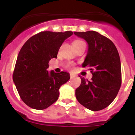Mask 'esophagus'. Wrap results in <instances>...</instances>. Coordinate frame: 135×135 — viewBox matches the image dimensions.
I'll return each instance as SVG.
<instances>
[{"mask_svg":"<svg viewBox=\"0 0 135 135\" xmlns=\"http://www.w3.org/2000/svg\"><path fill=\"white\" fill-rule=\"evenodd\" d=\"M70 78H74L75 77V75H74V74H73V73H70Z\"/></svg>","mask_w":135,"mask_h":135,"instance_id":"obj_1","label":"esophagus"}]
</instances>
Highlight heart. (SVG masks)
Returning <instances> with one entry per match:
<instances>
[{"label": "heart", "mask_w": 135, "mask_h": 135, "mask_svg": "<svg viewBox=\"0 0 135 135\" xmlns=\"http://www.w3.org/2000/svg\"><path fill=\"white\" fill-rule=\"evenodd\" d=\"M73 46H81V45H85V42L82 40H74L73 43ZM74 66V64L73 62H69L67 63V65H66V68H67L68 69H73V67Z\"/></svg>", "instance_id": "heart-1"}]
</instances>
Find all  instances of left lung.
I'll use <instances>...</instances> for the list:
<instances>
[{"label":"left lung","instance_id":"8db88e82","mask_svg":"<svg viewBox=\"0 0 135 135\" xmlns=\"http://www.w3.org/2000/svg\"><path fill=\"white\" fill-rule=\"evenodd\" d=\"M74 33L88 42V54L82 66L89 68L93 75L91 81L79 76L81 81L76 89V97L88 109L103 110L114 100L122 84L118 50L109 38L96 31Z\"/></svg>","mask_w":135,"mask_h":135}]
</instances>
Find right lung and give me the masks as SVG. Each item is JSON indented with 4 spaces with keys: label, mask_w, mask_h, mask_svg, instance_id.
Wrapping results in <instances>:
<instances>
[{
    "label": "right lung",
    "mask_w": 135,
    "mask_h": 135,
    "mask_svg": "<svg viewBox=\"0 0 135 135\" xmlns=\"http://www.w3.org/2000/svg\"><path fill=\"white\" fill-rule=\"evenodd\" d=\"M73 35L72 31H43L30 38L17 56L13 81L21 100L31 108L44 110L58 99L59 88L67 82L66 72L48 73L49 61L57 58L62 44Z\"/></svg>",
    "instance_id": "obj_1"
}]
</instances>
